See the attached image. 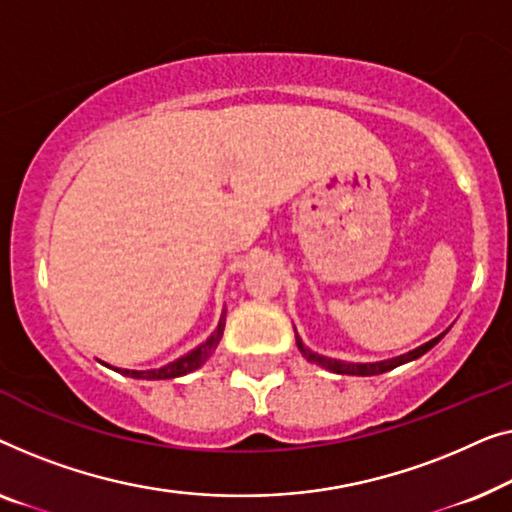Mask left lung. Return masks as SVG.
I'll list each match as a JSON object with an SVG mask.
<instances>
[{"label":"left lung","instance_id":"8db88e82","mask_svg":"<svg viewBox=\"0 0 512 512\" xmlns=\"http://www.w3.org/2000/svg\"><path fill=\"white\" fill-rule=\"evenodd\" d=\"M441 338H443V334L438 336V338H434V341H429V343L420 345V348H417V350L408 352V355H401V357L387 359V362H376V364H348V362H338V359L322 357V355H318V352H311V350H308L306 345L301 343V338H299V336H297V345H299V352H301V355H304V357L308 359V362H315V364H318V366H325V369L334 371V373H343V376H378V373L392 371L394 366H399V364H406V362H410V359H417V357H422L424 352L434 348V345H436L438 341H441Z\"/></svg>","mask_w":512,"mask_h":512}]
</instances>
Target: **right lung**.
Listing matches in <instances>:
<instances>
[{"label": "right lung", "mask_w": 512, "mask_h": 512, "mask_svg": "<svg viewBox=\"0 0 512 512\" xmlns=\"http://www.w3.org/2000/svg\"><path fill=\"white\" fill-rule=\"evenodd\" d=\"M222 331H225V313H222L220 325H218V329L213 331L211 338H208L206 343H201L199 348H194L192 352H187V355H183L181 359H176V362L162 366V369H150V371H129V369H115V371H120L122 376L143 378V380L181 378V376H185V373H192L194 369H199V366H204L208 362V357L213 355L215 348H218V343H220V338H222Z\"/></svg>", "instance_id": "1"}]
</instances>
